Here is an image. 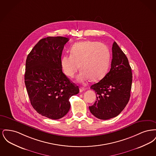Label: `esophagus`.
Returning a JSON list of instances; mask_svg holds the SVG:
<instances>
[{"label":"esophagus","instance_id":"obj_1","mask_svg":"<svg viewBox=\"0 0 156 156\" xmlns=\"http://www.w3.org/2000/svg\"><path fill=\"white\" fill-rule=\"evenodd\" d=\"M85 90V89L84 88H82V87H80V92H82L84 91Z\"/></svg>","mask_w":156,"mask_h":156}]
</instances>
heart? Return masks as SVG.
<instances>
[{"label":"heart","mask_w":156,"mask_h":156,"mask_svg":"<svg viewBox=\"0 0 156 156\" xmlns=\"http://www.w3.org/2000/svg\"><path fill=\"white\" fill-rule=\"evenodd\" d=\"M109 51L106 45L96 41H85L75 43L70 50V55L61 59V66L64 74L74 78L81 69L77 80L84 82L90 79L95 81L104 76L109 66Z\"/></svg>","instance_id":"heart-1"}]
</instances>
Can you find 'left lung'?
<instances>
[{
    "mask_svg": "<svg viewBox=\"0 0 156 156\" xmlns=\"http://www.w3.org/2000/svg\"><path fill=\"white\" fill-rule=\"evenodd\" d=\"M132 83V72L128 59L114 41L109 72L90 87L97 95V101L89 107L91 113L102 120L117 116L129 101Z\"/></svg>",
    "mask_w": 156,
    "mask_h": 156,
    "instance_id": "obj_1",
    "label": "left lung"
}]
</instances>
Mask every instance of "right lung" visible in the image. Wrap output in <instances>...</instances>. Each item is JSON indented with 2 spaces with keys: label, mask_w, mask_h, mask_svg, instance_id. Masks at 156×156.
I'll use <instances>...</instances> for the list:
<instances>
[{
  "label": "right lung",
  "mask_w": 156,
  "mask_h": 156,
  "mask_svg": "<svg viewBox=\"0 0 156 156\" xmlns=\"http://www.w3.org/2000/svg\"><path fill=\"white\" fill-rule=\"evenodd\" d=\"M66 37L41 39L27 55L24 82L30 102L37 113L59 119L69 111V99L79 93L78 86L62 73L61 59Z\"/></svg>",
  "instance_id": "right-lung-1"
}]
</instances>
